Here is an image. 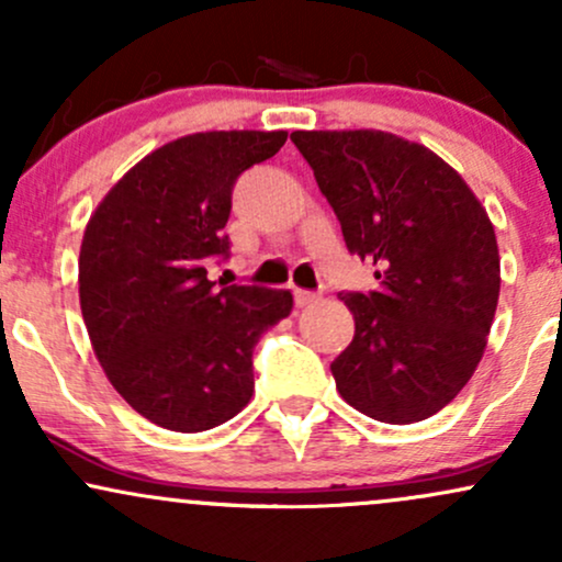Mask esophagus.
<instances>
[{
    "label": "esophagus",
    "instance_id": "1",
    "mask_svg": "<svg viewBox=\"0 0 562 562\" xmlns=\"http://www.w3.org/2000/svg\"><path fill=\"white\" fill-rule=\"evenodd\" d=\"M293 295H295V306H299V308L308 306V303H314L319 299L317 293H312V290H303V288H295Z\"/></svg>",
    "mask_w": 562,
    "mask_h": 562
}]
</instances>
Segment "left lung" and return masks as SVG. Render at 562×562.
Wrapping results in <instances>:
<instances>
[{
    "label": "left lung",
    "instance_id": "left-lung-1",
    "mask_svg": "<svg viewBox=\"0 0 562 562\" xmlns=\"http://www.w3.org/2000/svg\"><path fill=\"white\" fill-rule=\"evenodd\" d=\"M346 248L378 290L340 293L357 330L330 364L340 396L372 420H428L479 367L499 301L486 209L449 164L396 134L293 132Z\"/></svg>",
    "mask_w": 562,
    "mask_h": 562
}]
</instances>
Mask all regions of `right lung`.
<instances>
[{"instance_id":"1","label":"right lung","mask_w":562,"mask_h":562,"mask_svg":"<svg viewBox=\"0 0 562 562\" xmlns=\"http://www.w3.org/2000/svg\"><path fill=\"white\" fill-rule=\"evenodd\" d=\"M288 132H200L142 158L83 229L79 299L102 370L150 423L200 434L254 396V346L293 308L290 290L224 285L232 187Z\"/></svg>"}]
</instances>
